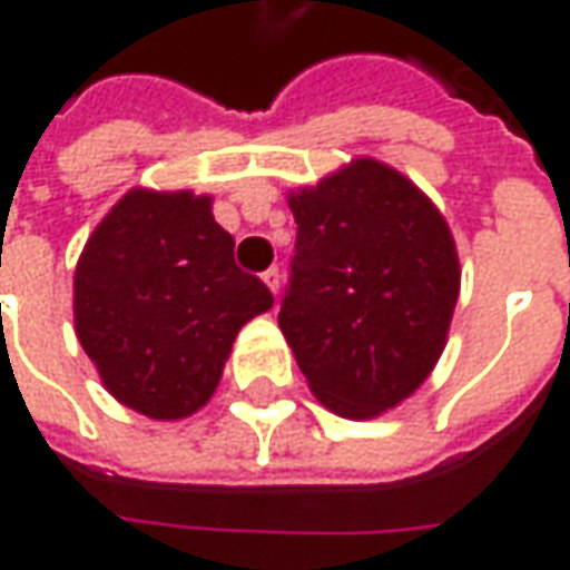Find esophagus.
Instances as JSON below:
<instances>
[{
    "label": "esophagus",
    "instance_id": "obj_1",
    "mask_svg": "<svg viewBox=\"0 0 570 570\" xmlns=\"http://www.w3.org/2000/svg\"><path fill=\"white\" fill-rule=\"evenodd\" d=\"M263 282L269 285V292H273V295H278V288H282V273L273 266V269H266V273H263Z\"/></svg>",
    "mask_w": 570,
    "mask_h": 570
}]
</instances>
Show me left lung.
<instances>
[{
	"label": "left lung",
	"instance_id": "obj_1",
	"mask_svg": "<svg viewBox=\"0 0 570 570\" xmlns=\"http://www.w3.org/2000/svg\"><path fill=\"white\" fill-rule=\"evenodd\" d=\"M297 222L278 326L314 396L374 419L438 364L460 259L444 215L400 170L355 158L288 196Z\"/></svg>",
	"mask_w": 570,
	"mask_h": 570
}]
</instances>
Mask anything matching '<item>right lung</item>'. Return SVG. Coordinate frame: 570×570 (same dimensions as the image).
Returning a JSON list of instances; mask_svg holds the SVG:
<instances>
[{"label":"right lung","instance_id":"right-lung-1","mask_svg":"<svg viewBox=\"0 0 570 570\" xmlns=\"http://www.w3.org/2000/svg\"><path fill=\"white\" fill-rule=\"evenodd\" d=\"M76 336L122 405L158 422L208 403L240 326L273 292L237 269L212 196L129 189L76 266Z\"/></svg>","mask_w":570,"mask_h":570}]
</instances>
